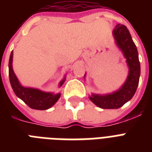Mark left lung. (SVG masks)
Listing matches in <instances>:
<instances>
[{"mask_svg": "<svg viewBox=\"0 0 152 152\" xmlns=\"http://www.w3.org/2000/svg\"><path fill=\"white\" fill-rule=\"evenodd\" d=\"M113 34L116 44L126 58L129 70L127 80L119 90L107 95L92 94L90 96L91 101L102 109H118L129 101L137 91L140 76L138 51L127 27L125 25L117 24L113 31Z\"/></svg>", "mask_w": 152, "mask_h": 152, "instance_id": "1", "label": "left lung"}]
</instances>
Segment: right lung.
Masks as SVG:
<instances>
[{
  "label": "right lung",
  "instance_id": "right-lung-1",
  "mask_svg": "<svg viewBox=\"0 0 152 152\" xmlns=\"http://www.w3.org/2000/svg\"><path fill=\"white\" fill-rule=\"evenodd\" d=\"M13 53L12 51L8 62V74L9 80L13 91L15 95L22 99L31 109L44 110L50 108L59 99L61 94H53L50 92H44L39 89L23 87L18 80L17 77L14 73L12 69ZM65 80V77L59 83V87H61Z\"/></svg>",
  "mask_w": 152,
  "mask_h": 152
}]
</instances>
